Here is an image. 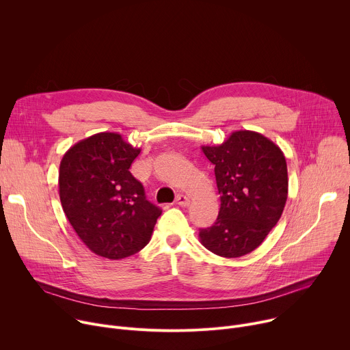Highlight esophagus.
Here are the masks:
<instances>
[{
    "mask_svg": "<svg viewBox=\"0 0 350 350\" xmlns=\"http://www.w3.org/2000/svg\"><path fill=\"white\" fill-rule=\"evenodd\" d=\"M175 202H176V204H178V206H182V207H186V206H189V204H190L189 198H187V196H185V195H178Z\"/></svg>",
    "mask_w": 350,
    "mask_h": 350,
    "instance_id": "obj_1",
    "label": "esophagus"
}]
</instances>
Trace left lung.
Wrapping results in <instances>:
<instances>
[{
	"label": "left lung",
	"mask_w": 350,
	"mask_h": 350,
	"mask_svg": "<svg viewBox=\"0 0 350 350\" xmlns=\"http://www.w3.org/2000/svg\"><path fill=\"white\" fill-rule=\"evenodd\" d=\"M202 150L215 167L221 208L214 225L200 229V242L221 257L249 254L282 215L288 199L285 155L253 131H237L224 143Z\"/></svg>",
	"instance_id": "1"
}]
</instances>
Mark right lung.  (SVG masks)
Returning a JSON list of instances; mask_svg holds the SVG:
<instances>
[{
    "label": "right lung",
    "mask_w": 350,
    "mask_h": 350,
    "mask_svg": "<svg viewBox=\"0 0 350 350\" xmlns=\"http://www.w3.org/2000/svg\"><path fill=\"white\" fill-rule=\"evenodd\" d=\"M140 154L120 133L73 144L59 164V199L76 235L97 256L121 260L142 250L161 210L146 200L129 168Z\"/></svg>",
    "instance_id": "add662e5"
}]
</instances>
